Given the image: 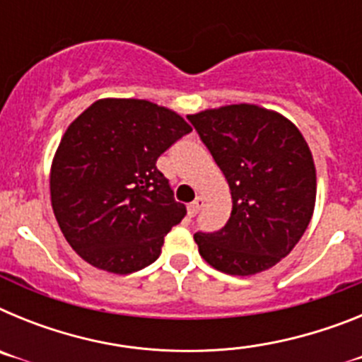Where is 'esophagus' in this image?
Wrapping results in <instances>:
<instances>
[{
  "mask_svg": "<svg viewBox=\"0 0 362 362\" xmlns=\"http://www.w3.org/2000/svg\"><path fill=\"white\" fill-rule=\"evenodd\" d=\"M203 206H204V199H203V197H196V199H194V203L188 204V214H190V216H196V214L199 212V210L203 209Z\"/></svg>",
  "mask_w": 362,
  "mask_h": 362,
  "instance_id": "esophagus-1",
  "label": "esophagus"
}]
</instances>
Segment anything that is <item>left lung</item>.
<instances>
[{
    "label": "left lung",
    "instance_id": "1",
    "mask_svg": "<svg viewBox=\"0 0 362 362\" xmlns=\"http://www.w3.org/2000/svg\"><path fill=\"white\" fill-rule=\"evenodd\" d=\"M225 174L232 214L194 235L201 257L230 276H255L293 250L313 216L317 175L310 146L283 114L239 103L188 114Z\"/></svg>",
    "mask_w": 362,
    "mask_h": 362
}]
</instances>
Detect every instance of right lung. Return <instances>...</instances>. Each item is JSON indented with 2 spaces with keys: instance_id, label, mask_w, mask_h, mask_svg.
I'll use <instances>...</instances> for the list:
<instances>
[{
  "instance_id": "obj_1",
  "label": "right lung",
  "mask_w": 362,
  "mask_h": 362,
  "mask_svg": "<svg viewBox=\"0 0 362 362\" xmlns=\"http://www.w3.org/2000/svg\"><path fill=\"white\" fill-rule=\"evenodd\" d=\"M190 130L177 112L132 98L98 99L69 124L50 166V203L83 261L127 276L159 257L187 209L156 161Z\"/></svg>"
}]
</instances>
